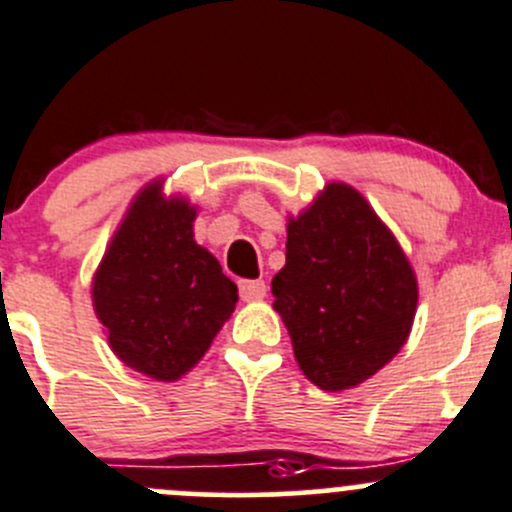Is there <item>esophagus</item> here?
Masks as SVG:
<instances>
[{
    "instance_id": "obj_1",
    "label": "esophagus",
    "mask_w": 512,
    "mask_h": 512,
    "mask_svg": "<svg viewBox=\"0 0 512 512\" xmlns=\"http://www.w3.org/2000/svg\"><path fill=\"white\" fill-rule=\"evenodd\" d=\"M239 293L244 301H261L266 296V283L261 278H246V281H239Z\"/></svg>"
}]
</instances>
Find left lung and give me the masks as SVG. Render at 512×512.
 <instances>
[{
	"instance_id": "1",
	"label": "left lung",
	"mask_w": 512,
	"mask_h": 512,
	"mask_svg": "<svg viewBox=\"0 0 512 512\" xmlns=\"http://www.w3.org/2000/svg\"><path fill=\"white\" fill-rule=\"evenodd\" d=\"M273 308L303 376L323 391L353 388L406 343L418 286L408 258L356 189L331 184L288 224Z\"/></svg>"
}]
</instances>
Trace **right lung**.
<instances>
[{
	"label": "right lung",
	"mask_w": 512,
	"mask_h": 512,
	"mask_svg": "<svg viewBox=\"0 0 512 512\" xmlns=\"http://www.w3.org/2000/svg\"><path fill=\"white\" fill-rule=\"evenodd\" d=\"M159 189L146 186L116 231L94 276V308L126 366L176 381L211 346L239 288L194 241L196 211Z\"/></svg>",
	"instance_id": "obj_1"
}]
</instances>
